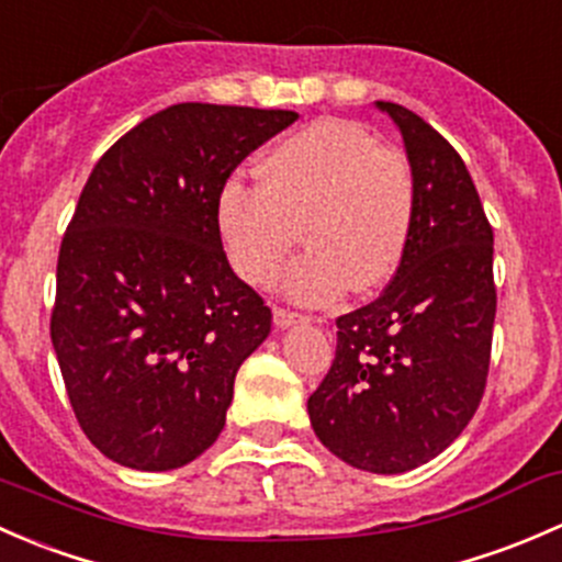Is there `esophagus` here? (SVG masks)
I'll use <instances>...</instances> for the list:
<instances>
[{
    "label": "esophagus",
    "instance_id": "obj_1",
    "mask_svg": "<svg viewBox=\"0 0 562 562\" xmlns=\"http://www.w3.org/2000/svg\"><path fill=\"white\" fill-rule=\"evenodd\" d=\"M303 319H305V316L294 314V311H289V308H276L273 311V322L279 324V327H289V324H297Z\"/></svg>",
    "mask_w": 562,
    "mask_h": 562
}]
</instances>
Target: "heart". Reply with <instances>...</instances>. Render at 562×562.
I'll list each match as a JSON object with an SVG mask.
<instances>
[{
    "mask_svg": "<svg viewBox=\"0 0 562 562\" xmlns=\"http://www.w3.org/2000/svg\"><path fill=\"white\" fill-rule=\"evenodd\" d=\"M416 189L408 161L360 124L322 119L283 137L259 161V187L233 178L216 200V227L235 273L276 281L294 243L308 251L283 292L322 305L346 286H381L406 257Z\"/></svg>",
    "mask_w": 562,
    "mask_h": 562,
    "instance_id": "heart-1",
    "label": "heart"
}]
</instances>
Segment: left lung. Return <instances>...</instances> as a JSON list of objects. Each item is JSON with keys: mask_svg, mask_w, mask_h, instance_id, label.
Returning a JSON list of instances; mask_svg holds the SVG:
<instances>
[{"mask_svg": "<svg viewBox=\"0 0 562 562\" xmlns=\"http://www.w3.org/2000/svg\"><path fill=\"white\" fill-rule=\"evenodd\" d=\"M375 108L406 143L414 229L381 297L335 319V360L308 416L344 462L403 473L441 454L482 403L497 303L493 227L449 140L408 108Z\"/></svg>", "mask_w": 562, "mask_h": 562, "instance_id": "obj_1", "label": "left lung"}]
</instances>
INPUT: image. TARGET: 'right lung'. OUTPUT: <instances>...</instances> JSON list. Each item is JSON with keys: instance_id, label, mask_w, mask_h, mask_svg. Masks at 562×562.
<instances>
[{"instance_id": "right-lung-1", "label": "right lung", "mask_w": 562, "mask_h": 562, "mask_svg": "<svg viewBox=\"0 0 562 562\" xmlns=\"http://www.w3.org/2000/svg\"><path fill=\"white\" fill-rule=\"evenodd\" d=\"M294 110L181 102L91 170L56 265L50 340L75 419L108 460L172 471L218 438L273 314L233 273L216 200Z\"/></svg>"}]
</instances>
